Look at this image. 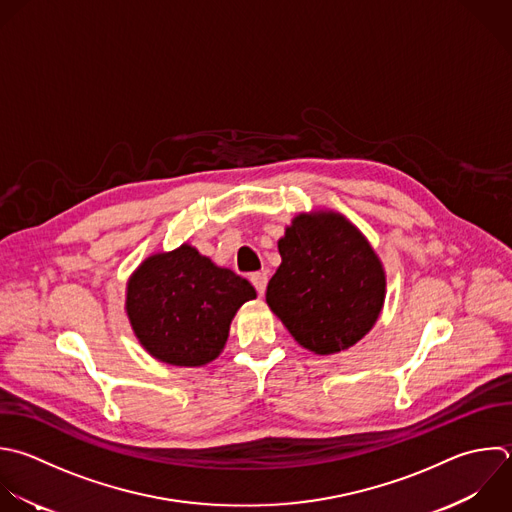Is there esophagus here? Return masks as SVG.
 Returning a JSON list of instances; mask_svg holds the SVG:
<instances>
[{"label": "esophagus", "mask_w": 512, "mask_h": 512, "mask_svg": "<svg viewBox=\"0 0 512 512\" xmlns=\"http://www.w3.org/2000/svg\"><path fill=\"white\" fill-rule=\"evenodd\" d=\"M250 282H252V286L256 288V292H258L260 296H264V292H266V284H268L266 274H252V276H250Z\"/></svg>", "instance_id": "1"}]
</instances>
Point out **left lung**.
<instances>
[{
    "instance_id": "8db88e82",
    "label": "left lung",
    "mask_w": 512,
    "mask_h": 512,
    "mask_svg": "<svg viewBox=\"0 0 512 512\" xmlns=\"http://www.w3.org/2000/svg\"><path fill=\"white\" fill-rule=\"evenodd\" d=\"M278 252L282 262L268 282L266 302L300 346L328 356L372 330L386 298V272L344 214H296Z\"/></svg>"
}]
</instances>
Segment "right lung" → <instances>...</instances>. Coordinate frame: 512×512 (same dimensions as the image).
<instances>
[{"instance_id":"add662e5","label":"right lung","mask_w":512,"mask_h":512,"mask_svg":"<svg viewBox=\"0 0 512 512\" xmlns=\"http://www.w3.org/2000/svg\"><path fill=\"white\" fill-rule=\"evenodd\" d=\"M254 286L194 246L148 256L128 278L126 314L142 348L172 366H204L220 356L230 324Z\"/></svg>"}]
</instances>
